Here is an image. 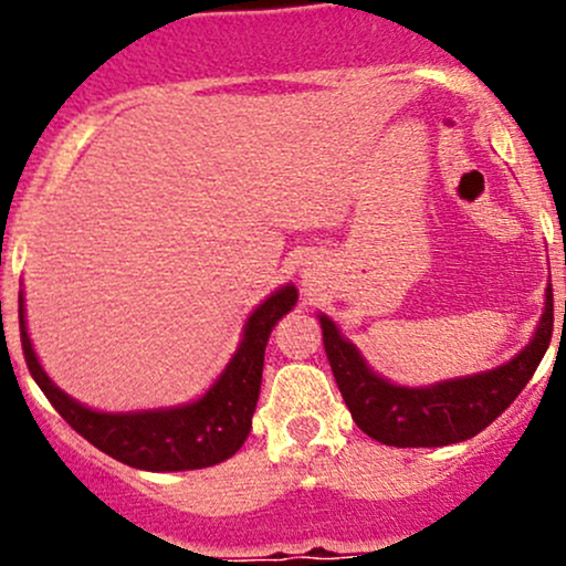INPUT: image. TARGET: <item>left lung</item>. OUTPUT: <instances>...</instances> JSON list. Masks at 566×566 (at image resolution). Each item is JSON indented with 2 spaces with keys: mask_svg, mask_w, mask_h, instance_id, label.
Returning a JSON list of instances; mask_svg holds the SVG:
<instances>
[{
  "mask_svg": "<svg viewBox=\"0 0 566 566\" xmlns=\"http://www.w3.org/2000/svg\"><path fill=\"white\" fill-rule=\"evenodd\" d=\"M319 322L329 367L356 426L388 447H444L484 431L535 375L554 335V290L545 292V311L532 343L509 365L428 388L382 380L327 316Z\"/></svg>",
  "mask_w": 566,
  "mask_h": 566,
  "instance_id": "obj_1",
  "label": "left lung"
}]
</instances>
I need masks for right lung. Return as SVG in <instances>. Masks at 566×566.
<instances>
[{
  "instance_id": "right-lung-1",
  "label": "right lung",
  "mask_w": 566,
  "mask_h": 566,
  "mask_svg": "<svg viewBox=\"0 0 566 566\" xmlns=\"http://www.w3.org/2000/svg\"><path fill=\"white\" fill-rule=\"evenodd\" d=\"M297 290H276L258 305L244 324L242 346L220 375L216 386L199 401L186 407L154 409V412H95L69 399L39 367L23 319V292L18 295L23 359L31 378L42 388L50 405L80 437L119 463L143 471H193L223 463L244 444L252 428L258 394L263 380V354L271 329L295 305Z\"/></svg>"
}]
</instances>
